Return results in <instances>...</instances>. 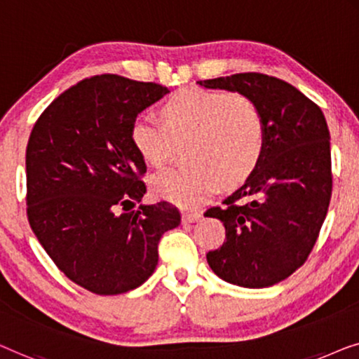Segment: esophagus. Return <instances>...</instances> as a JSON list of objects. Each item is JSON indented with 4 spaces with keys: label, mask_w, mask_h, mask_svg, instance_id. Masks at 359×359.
Instances as JSON below:
<instances>
[{
    "label": "esophagus",
    "mask_w": 359,
    "mask_h": 359,
    "mask_svg": "<svg viewBox=\"0 0 359 359\" xmlns=\"http://www.w3.org/2000/svg\"><path fill=\"white\" fill-rule=\"evenodd\" d=\"M201 218V213L198 211H184L182 213V221L184 223H195V221H198Z\"/></svg>",
    "instance_id": "obj_1"
}]
</instances>
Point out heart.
Instances as JSON below:
<instances>
[{"label":"heart","mask_w":359,"mask_h":359,"mask_svg":"<svg viewBox=\"0 0 359 359\" xmlns=\"http://www.w3.org/2000/svg\"><path fill=\"white\" fill-rule=\"evenodd\" d=\"M164 127L136 117L130 141L146 164L163 168L175 143H185L189 165L151 179V189L170 203L196 208L218 190L237 185L254 172L265 149V122L254 100L242 94L185 88L161 107Z\"/></svg>","instance_id":"heart-1"}]
</instances>
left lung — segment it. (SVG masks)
<instances>
[{"label":"left lung","mask_w":359,"mask_h":359,"mask_svg":"<svg viewBox=\"0 0 359 359\" xmlns=\"http://www.w3.org/2000/svg\"><path fill=\"white\" fill-rule=\"evenodd\" d=\"M254 100L265 122L260 163L234 194L206 211L226 228L206 254L221 280L266 287L287 278L311 254L332 196L330 133L322 110L294 86L260 73L198 81Z\"/></svg>","instance_id":"left-lung-1"}]
</instances>
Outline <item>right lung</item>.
<instances>
[{
    "instance_id": "add662e5",
    "label": "right lung",
    "mask_w": 359,
    "mask_h": 359,
    "mask_svg": "<svg viewBox=\"0 0 359 359\" xmlns=\"http://www.w3.org/2000/svg\"><path fill=\"white\" fill-rule=\"evenodd\" d=\"M169 93L117 74L93 76L58 95L30 133V228L55 265L95 294L143 285L158 265L161 236L180 224L168 201L131 210L146 194V164L130 127Z\"/></svg>"
}]
</instances>
